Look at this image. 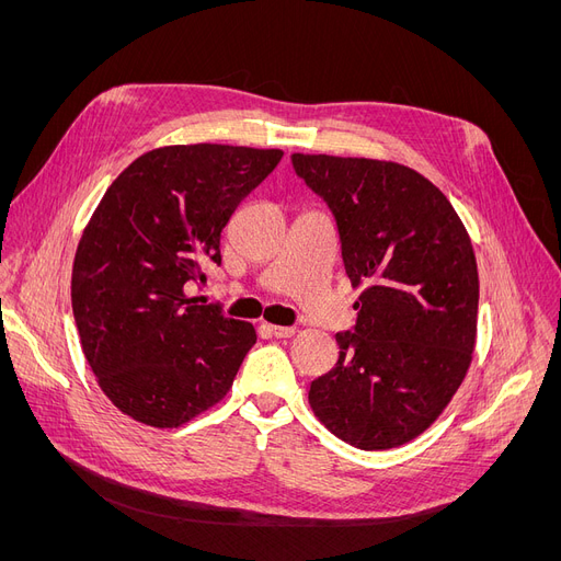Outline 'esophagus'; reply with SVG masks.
Instances as JSON below:
<instances>
[{"label":"esophagus","instance_id":"esophagus-1","mask_svg":"<svg viewBox=\"0 0 561 561\" xmlns=\"http://www.w3.org/2000/svg\"><path fill=\"white\" fill-rule=\"evenodd\" d=\"M263 330L268 332L271 336L275 339H290L293 334H296V328H279V325H263Z\"/></svg>","mask_w":561,"mask_h":561}]
</instances>
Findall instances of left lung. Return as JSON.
<instances>
[{"mask_svg": "<svg viewBox=\"0 0 561 561\" xmlns=\"http://www.w3.org/2000/svg\"><path fill=\"white\" fill-rule=\"evenodd\" d=\"M328 202L352 288L364 286L355 332L311 381L318 421L345 444L389 450L423 434L473 359L480 279L468 231L448 197L396 161L293 154Z\"/></svg>", "mask_w": 561, "mask_h": 561, "instance_id": "1", "label": "left lung"}]
</instances>
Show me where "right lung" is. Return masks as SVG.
<instances>
[{"mask_svg":"<svg viewBox=\"0 0 561 561\" xmlns=\"http://www.w3.org/2000/svg\"><path fill=\"white\" fill-rule=\"evenodd\" d=\"M282 150L168 145L140 154L106 188L72 265V313L83 357L125 416L180 427L231 389L256 332L199 305L220 233Z\"/></svg>","mask_w":561,"mask_h":561,"instance_id":"right-lung-1","label":"right lung"}]
</instances>
